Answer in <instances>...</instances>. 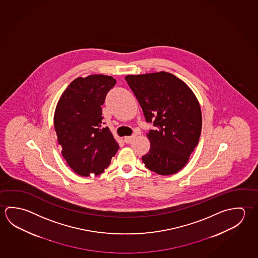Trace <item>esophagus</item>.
<instances>
[{
	"label": "esophagus",
	"instance_id": "obj_1",
	"mask_svg": "<svg viewBox=\"0 0 258 258\" xmlns=\"http://www.w3.org/2000/svg\"><path fill=\"white\" fill-rule=\"evenodd\" d=\"M134 138H135V135L128 136V137H125V138H124V141H125V143H127V144H130L131 141L134 140Z\"/></svg>",
	"mask_w": 258,
	"mask_h": 258
}]
</instances>
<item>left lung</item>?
I'll return each mask as SVG.
<instances>
[{
	"label": "left lung",
	"mask_w": 258,
	"mask_h": 258,
	"mask_svg": "<svg viewBox=\"0 0 258 258\" xmlns=\"http://www.w3.org/2000/svg\"><path fill=\"white\" fill-rule=\"evenodd\" d=\"M143 110L146 121L153 124L148 138L145 166L167 176L179 171L198 146L202 127L199 101L185 82L171 73L160 72L126 76Z\"/></svg>",
	"instance_id": "1"
}]
</instances>
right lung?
I'll return each instance as SVG.
<instances>
[{
	"instance_id": "obj_1",
	"label": "right lung",
	"mask_w": 258,
	"mask_h": 258,
	"mask_svg": "<svg viewBox=\"0 0 258 258\" xmlns=\"http://www.w3.org/2000/svg\"><path fill=\"white\" fill-rule=\"evenodd\" d=\"M116 80L105 75L75 79L59 98L54 127L61 154L73 171L100 175L109 167L118 145L102 119L105 98Z\"/></svg>"
}]
</instances>
